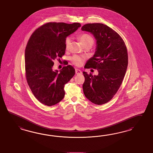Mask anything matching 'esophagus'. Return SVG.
<instances>
[{"label": "esophagus", "mask_w": 153, "mask_h": 153, "mask_svg": "<svg viewBox=\"0 0 153 153\" xmlns=\"http://www.w3.org/2000/svg\"><path fill=\"white\" fill-rule=\"evenodd\" d=\"M75 72H76V74H82V71L80 70H79V69H77V68L75 69Z\"/></svg>", "instance_id": "1"}]
</instances>
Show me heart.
Segmentation results:
<instances>
[{"label":"heart","instance_id":"1","mask_svg":"<svg viewBox=\"0 0 153 153\" xmlns=\"http://www.w3.org/2000/svg\"><path fill=\"white\" fill-rule=\"evenodd\" d=\"M79 39L82 45L85 47L86 45H92L94 43V39L93 37L90 34L83 33L79 35ZM71 44V39L70 38H67L65 41V48L66 50H68L70 48ZM71 61L77 66H81L82 65L83 62L85 61V57L79 56L78 55H74L71 57Z\"/></svg>","mask_w":153,"mask_h":153}]
</instances>
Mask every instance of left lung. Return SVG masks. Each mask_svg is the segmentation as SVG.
<instances>
[{
  "label": "left lung",
  "mask_w": 153,
  "mask_h": 153,
  "mask_svg": "<svg viewBox=\"0 0 153 153\" xmlns=\"http://www.w3.org/2000/svg\"><path fill=\"white\" fill-rule=\"evenodd\" d=\"M81 29L90 32L96 40L95 54L87 61L86 68L99 72L93 76L83 72V93L92 103L103 105L112 99L122 83L128 65L126 47L120 35L106 25L88 23Z\"/></svg>",
  "instance_id": "8db88e82"
}]
</instances>
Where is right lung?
<instances>
[{
  "label": "right lung",
  "instance_id": "1",
  "mask_svg": "<svg viewBox=\"0 0 153 153\" xmlns=\"http://www.w3.org/2000/svg\"><path fill=\"white\" fill-rule=\"evenodd\" d=\"M81 25L79 23L50 22L36 29L25 50L27 81L36 98L51 106L65 96L64 87L75 74L74 68L65 66L59 72L53 71L54 59L65 53V41Z\"/></svg>",
  "mask_w": 153,
  "mask_h": 153
}]
</instances>
